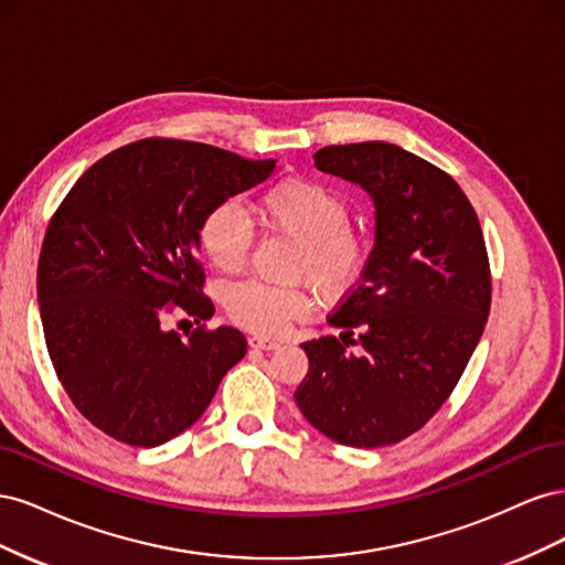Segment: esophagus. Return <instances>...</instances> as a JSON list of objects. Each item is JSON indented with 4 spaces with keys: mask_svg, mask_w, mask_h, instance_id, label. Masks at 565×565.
<instances>
[{
    "mask_svg": "<svg viewBox=\"0 0 565 565\" xmlns=\"http://www.w3.org/2000/svg\"><path fill=\"white\" fill-rule=\"evenodd\" d=\"M249 347L256 349V351H273V349H278L280 344H278V341H273V339H266V337H249Z\"/></svg>",
    "mask_w": 565,
    "mask_h": 565,
    "instance_id": "34e87169",
    "label": "esophagus"
}]
</instances>
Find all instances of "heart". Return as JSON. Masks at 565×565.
<instances>
[{
	"mask_svg": "<svg viewBox=\"0 0 565 565\" xmlns=\"http://www.w3.org/2000/svg\"><path fill=\"white\" fill-rule=\"evenodd\" d=\"M254 216L262 226L297 241L292 276L318 292L337 297L355 282L365 264V243L351 224L349 202L332 185L309 177H287L256 198ZM198 245L214 268L241 270L249 256L252 231L231 200L216 202L198 224ZM228 313L243 328L280 334L289 322L309 313L311 299L301 287H276L247 280L231 287Z\"/></svg>",
	"mask_w": 565,
	"mask_h": 565,
	"instance_id": "obj_1",
	"label": "heart"
}]
</instances>
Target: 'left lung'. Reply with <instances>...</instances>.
I'll use <instances>...</instances> for the list:
<instances>
[{
    "label": "left lung",
    "mask_w": 565,
    "mask_h": 565,
    "mask_svg": "<svg viewBox=\"0 0 565 565\" xmlns=\"http://www.w3.org/2000/svg\"><path fill=\"white\" fill-rule=\"evenodd\" d=\"M316 167L374 202V247L330 316L339 337L303 341L301 415L351 448L393 446L448 401L490 313L481 224L450 174L384 141L320 148ZM351 343L364 347L355 356Z\"/></svg>",
    "instance_id": "left-lung-1"
}]
</instances>
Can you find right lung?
Returning a JSON list of instances; mask_svg holds the SVG:
<instances>
[{"label":"right lung","instance_id":"1","mask_svg":"<svg viewBox=\"0 0 565 565\" xmlns=\"http://www.w3.org/2000/svg\"><path fill=\"white\" fill-rule=\"evenodd\" d=\"M276 160L207 143L143 139L84 172L46 228L38 301L49 358L96 429L156 448L193 426L243 361L233 328L181 339L164 316H214L202 295L198 224L212 204L262 183Z\"/></svg>","mask_w":565,"mask_h":565}]
</instances>
